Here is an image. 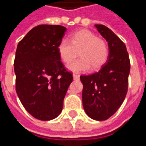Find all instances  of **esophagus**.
Here are the masks:
<instances>
[{
	"label": "esophagus",
	"mask_w": 146,
	"mask_h": 146,
	"mask_svg": "<svg viewBox=\"0 0 146 146\" xmlns=\"http://www.w3.org/2000/svg\"><path fill=\"white\" fill-rule=\"evenodd\" d=\"M73 80H78L80 78V75L76 74V73H73Z\"/></svg>",
	"instance_id": "esophagus-1"
}]
</instances>
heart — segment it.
Returning a JSON list of instances; mask_svg holds the SVG:
<instances>
[{
	"instance_id": "b5f03b06",
	"label": "heart",
	"mask_w": 146,
	"mask_h": 146,
	"mask_svg": "<svg viewBox=\"0 0 146 146\" xmlns=\"http://www.w3.org/2000/svg\"><path fill=\"white\" fill-rule=\"evenodd\" d=\"M61 59L68 63L75 58L79 52L80 58L67 65L72 72H85L92 67L98 70L106 62L108 48L102 39L89 30H80L71 35L70 40L62 39L58 45Z\"/></svg>"
}]
</instances>
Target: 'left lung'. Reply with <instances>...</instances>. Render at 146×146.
I'll return each instance as SVG.
<instances>
[{
  "instance_id": "obj_1",
  "label": "left lung",
  "mask_w": 146,
  "mask_h": 146,
  "mask_svg": "<svg viewBox=\"0 0 146 146\" xmlns=\"http://www.w3.org/2000/svg\"><path fill=\"white\" fill-rule=\"evenodd\" d=\"M95 27L108 42L109 55L98 72L80 77L83 107L90 118L106 120L116 113L126 97L130 59L126 45L112 30L103 25Z\"/></svg>"
}]
</instances>
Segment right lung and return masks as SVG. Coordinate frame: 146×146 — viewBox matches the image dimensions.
Returning a JSON list of instances; mask_svg holds the SVG:
<instances>
[{"label": "right lung", "mask_w": 146, "mask_h": 146, "mask_svg": "<svg viewBox=\"0 0 146 146\" xmlns=\"http://www.w3.org/2000/svg\"><path fill=\"white\" fill-rule=\"evenodd\" d=\"M66 31L59 25H39L18 44L14 62L16 92L27 112L40 120H51L60 114L73 81L58 52Z\"/></svg>", "instance_id": "right-lung-1"}]
</instances>
